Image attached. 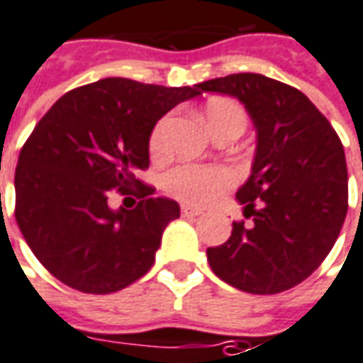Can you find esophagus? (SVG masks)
<instances>
[{
  "label": "esophagus",
  "instance_id": "esophagus-1",
  "mask_svg": "<svg viewBox=\"0 0 363 363\" xmlns=\"http://www.w3.org/2000/svg\"><path fill=\"white\" fill-rule=\"evenodd\" d=\"M181 212H182V216H200L204 210L199 206H192V204H182Z\"/></svg>",
  "mask_w": 363,
  "mask_h": 363
}]
</instances>
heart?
I'll use <instances>...</instances> for the list:
<instances>
[{"label":"heart","instance_id":"1","mask_svg":"<svg viewBox=\"0 0 363 363\" xmlns=\"http://www.w3.org/2000/svg\"><path fill=\"white\" fill-rule=\"evenodd\" d=\"M204 118L210 131L224 123H240L245 125V111L240 104L232 100H212L206 106ZM167 129H169V118L159 121L151 133V153L153 155H163L164 145H167ZM234 182V174L225 167L218 164H179L173 171H169L164 177V189L169 190L173 196L189 202H208L216 199L220 192L230 189Z\"/></svg>","mask_w":363,"mask_h":363}]
</instances>
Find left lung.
Returning a JSON list of instances; mask_svg holds the SVG:
<instances>
[{
  "mask_svg": "<svg viewBox=\"0 0 363 363\" xmlns=\"http://www.w3.org/2000/svg\"><path fill=\"white\" fill-rule=\"evenodd\" d=\"M234 96L257 133L252 173L235 192L252 225L234 222L208 263L228 285L275 295L295 287L330 253L348 212V169L330 121L293 86L253 72L199 84Z\"/></svg>",
  "mask_w": 363,
  "mask_h": 363,
  "instance_id": "1",
  "label": "left lung"
}]
</instances>
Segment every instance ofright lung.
<instances>
[{
	"label": "right lung",
	"mask_w": 363,
	"mask_h": 363,
	"mask_svg": "<svg viewBox=\"0 0 363 363\" xmlns=\"http://www.w3.org/2000/svg\"><path fill=\"white\" fill-rule=\"evenodd\" d=\"M196 96L199 86L104 78L65 94L40 118L15 169V218L35 257L58 281L108 295L151 269L181 206L153 196L138 171L149 167L157 121ZM110 189L138 196V206L113 211Z\"/></svg>",
	"instance_id": "add662e5"
}]
</instances>
